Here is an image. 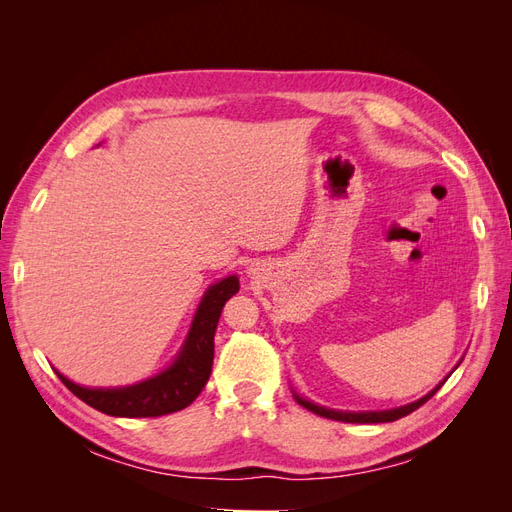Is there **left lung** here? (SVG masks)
Returning <instances> with one entry per match:
<instances>
[{"label": "left lung", "mask_w": 512, "mask_h": 512, "mask_svg": "<svg viewBox=\"0 0 512 512\" xmlns=\"http://www.w3.org/2000/svg\"><path fill=\"white\" fill-rule=\"evenodd\" d=\"M446 382V378L436 386V389L429 391L425 397H421L418 401H414V404H408V406H401V408H393V410H380V412H342V410H329V408H322V406H316L312 404V401H307L303 397H299L297 393H294V399L299 401V404L314 412L318 416H324V418H331V421H342V423H393L397 421V418L401 416H408L410 412H414L416 408H421L425 401H429L433 395H436L440 391V386Z\"/></svg>", "instance_id": "obj_1"}]
</instances>
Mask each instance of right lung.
I'll return each mask as SVG.
<instances>
[{"mask_svg": "<svg viewBox=\"0 0 512 512\" xmlns=\"http://www.w3.org/2000/svg\"><path fill=\"white\" fill-rule=\"evenodd\" d=\"M239 292V277L230 275L222 282L209 286L203 301H200L196 316L185 344L175 363L162 374L143 380L138 384L121 386V389H87L74 384L64 374H55L68 389L83 399L87 406L96 408L108 416L149 418L164 416L188 408L205 389L213 365V337L218 329L224 303Z\"/></svg>", "mask_w": 512, "mask_h": 512, "instance_id": "obj_1", "label": "right lung"}]
</instances>
